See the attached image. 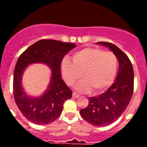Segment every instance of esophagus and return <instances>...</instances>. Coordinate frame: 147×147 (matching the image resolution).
<instances>
[{
  "label": "esophagus",
  "mask_w": 147,
  "mask_h": 147,
  "mask_svg": "<svg viewBox=\"0 0 147 147\" xmlns=\"http://www.w3.org/2000/svg\"><path fill=\"white\" fill-rule=\"evenodd\" d=\"M72 96H73V98H79V96H80V95L77 94V93H73Z\"/></svg>",
  "instance_id": "34e87169"
}]
</instances>
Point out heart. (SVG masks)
Listing matches in <instances>:
<instances>
[{
  "mask_svg": "<svg viewBox=\"0 0 147 147\" xmlns=\"http://www.w3.org/2000/svg\"><path fill=\"white\" fill-rule=\"evenodd\" d=\"M73 62L65 58L61 73L67 85H73L82 74L84 80L76 85L80 92L95 93L104 91L112 85L118 69V59L113 52L98 48H85L73 55Z\"/></svg>",
  "mask_w": 147,
  "mask_h": 147,
  "instance_id": "1",
  "label": "heart"
}]
</instances>
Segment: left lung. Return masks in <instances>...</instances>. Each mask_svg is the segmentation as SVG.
Here are the masks:
<instances>
[{
	"instance_id": "left-lung-1",
	"label": "left lung",
	"mask_w": 147,
	"mask_h": 147,
	"mask_svg": "<svg viewBox=\"0 0 147 147\" xmlns=\"http://www.w3.org/2000/svg\"><path fill=\"white\" fill-rule=\"evenodd\" d=\"M96 44L108 48L116 56L119 63L118 75L105 93L89 98V104L80 110V114L90 124L104 127L117 120L129 105L133 93L134 72L128 57L116 45L106 42Z\"/></svg>"
}]
</instances>
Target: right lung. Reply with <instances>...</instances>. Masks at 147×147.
<instances>
[{"instance_id": "right-lung-1", "label": "right lung", "mask_w": 147, "mask_h": 147, "mask_svg": "<svg viewBox=\"0 0 147 147\" xmlns=\"http://www.w3.org/2000/svg\"><path fill=\"white\" fill-rule=\"evenodd\" d=\"M76 45L54 40H41L28 48L19 57L14 71L13 93L16 105L23 116L36 124H49L57 119L63 103L72 97V91L61 79L62 58ZM35 63L46 64L51 70L47 89L40 97L27 94L22 85L24 71Z\"/></svg>"}]
</instances>
